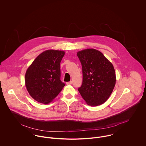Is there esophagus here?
I'll return each mask as SVG.
<instances>
[{"mask_svg": "<svg viewBox=\"0 0 146 146\" xmlns=\"http://www.w3.org/2000/svg\"><path fill=\"white\" fill-rule=\"evenodd\" d=\"M72 81H70V82H68L66 83L67 84H72Z\"/></svg>", "mask_w": 146, "mask_h": 146, "instance_id": "obj_1", "label": "esophagus"}]
</instances>
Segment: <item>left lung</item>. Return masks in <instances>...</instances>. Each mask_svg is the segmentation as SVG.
Returning <instances> with one entry per match:
<instances>
[{
    "label": "left lung",
    "instance_id": "1",
    "mask_svg": "<svg viewBox=\"0 0 146 146\" xmlns=\"http://www.w3.org/2000/svg\"><path fill=\"white\" fill-rule=\"evenodd\" d=\"M83 70V83L78 88L88 105L103 104L110 96L116 83L112 64L100 51L87 49L78 52Z\"/></svg>",
    "mask_w": 146,
    "mask_h": 146
}]
</instances>
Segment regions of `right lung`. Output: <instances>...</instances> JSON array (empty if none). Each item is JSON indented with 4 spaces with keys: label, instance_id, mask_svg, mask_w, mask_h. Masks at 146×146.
Wrapping results in <instances>:
<instances>
[{
    "label": "right lung",
    "instance_id": "add662e5",
    "mask_svg": "<svg viewBox=\"0 0 146 146\" xmlns=\"http://www.w3.org/2000/svg\"><path fill=\"white\" fill-rule=\"evenodd\" d=\"M64 55L61 50H48L39 54L27 68L25 85L30 95L44 104L50 102L62 90L60 63Z\"/></svg>",
    "mask_w": 146,
    "mask_h": 146
}]
</instances>
